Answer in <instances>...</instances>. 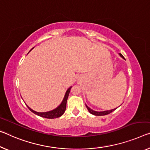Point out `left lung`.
I'll return each mask as SVG.
<instances>
[{
  "label": "left lung",
  "mask_w": 150,
  "mask_h": 150,
  "mask_svg": "<svg viewBox=\"0 0 150 150\" xmlns=\"http://www.w3.org/2000/svg\"><path fill=\"white\" fill-rule=\"evenodd\" d=\"M119 55H120V56H121L122 57H123V58H124V57L123 56V55H122L121 54H120ZM124 59H125V58H124ZM86 108H87V109L88 110L89 112H91V114H93V115H96V116H103V115H108V114L110 113V112H112V111H114V110H115V109H114L109 110H105V111L97 112V111H94V110H92L91 109H90V108H89V107H88V106H87L86 105Z\"/></svg>",
  "instance_id": "1"
}]
</instances>
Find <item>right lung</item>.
Listing matches in <instances>:
<instances>
[{
	"label": "right lung",
	"instance_id": "right-lung-1",
	"mask_svg": "<svg viewBox=\"0 0 150 150\" xmlns=\"http://www.w3.org/2000/svg\"><path fill=\"white\" fill-rule=\"evenodd\" d=\"M33 48H32V49H33ZM30 51H31V50H30ZM71 88H72V87H70V88L67 90V91H66V94H65V96H64L63 100H62V102L61 104L59 105V106H58L56 109L51 110V111L45 112H36V111H35V110H32L31 109H30L28 106H27V107H28L29 109L31 110V112H33L34 114L38 115L40 117H44V118L55 119V118H57V117H59L64 113V112H65V110H66V103H67L68 97L69 93H70V92Z\"/></svg>",
	"mask_w": 150,
	"mask_h": 150
}]
</instances>
